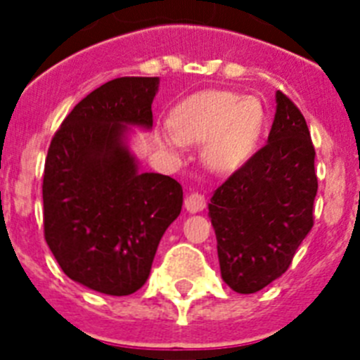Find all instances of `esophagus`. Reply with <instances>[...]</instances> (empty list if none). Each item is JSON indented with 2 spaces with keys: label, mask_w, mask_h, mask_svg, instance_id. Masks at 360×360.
<instances>
[{
  "label": "esophagus",
  "mask_w": 360,
  "mask_h": 360,
  "mask_svg": "<svg viewBox=\"0 0 360 360\" xmlns=\"http://www.w3.org/2000/svg\"><path fill=\"white\" fill-rule=\"evenodd\" d=\"M205 207V196L200 193H189L186 196V209L189 212H200Z\"/></svg>",
  "instance_id": "esophagus-1"
}]
</instances>
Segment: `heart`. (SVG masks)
Here are the masks:
<instances>
[{"instance_id": "obj_1", "label": "heart", "mask_w": 360, "mask_h": 360, "mask_svg": "<svg viewBox=\"0 0 360 360\" xmlns=\"http://www.w3.org/2000/svg\"><path fill=\"white\" fill-rule=\"evenodd\" d=\"M173 133H160L164 148L203 142L202 157L214 174H231L256 153L265 131V108L236 91H202L178 104L169 117Z\"/></svg>"}]
</instances>
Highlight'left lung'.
Listing matches in <instances>:
<instances>
[{
	"label": "left lung",
	"instance_id": "obj_1",
	"mask_svg": "<svg viewBox=\"0 0 360 360\" xmlns=\"http://www.w3.org/2000/svg\"><path fill=\"white\" fill-rule=\"evenodd\" d=\"M276 104L266 146L209 203L221 278L238 294H254L285 274L314 225L316 149L299 108L281 91Z\"/></svg>",
	"mask_w": 360,
	"mask_h": 360
}]
</instances>
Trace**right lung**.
I'll use <instances>...</instances> for the list:
<instances>
[{
	"label": "right lung",
	"instance_id": "right-lung-1",
	"mask_svg": "<svg viewBox=\"0 0 360 360\" xmlns=\"http://www.w3.org/2000/svg\"><path fill=\"white\" fill-rule=\"evenodd\" d=\"M158 77H119L86 95L50 142L43 174L44 240L66 276L108 295L142 288L182 186L141 173L129 126L151 129Z\"/></svg>",
	"mask_w": 360,
	"mask_h": 360
}]
</instances>
